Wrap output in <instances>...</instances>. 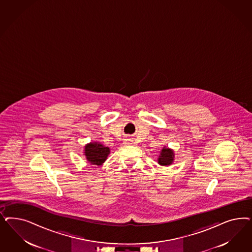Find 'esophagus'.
<instances>
[{
    "label": "esophagus",
    "instance_id": "obj_1",
    "mask_svg": "<svg viewBox=\"0 0 252 252\" xmlns=\"http://www.w3.org/2000/svg\"><path fill=\"white\" fill-rule=\"evenodd\" d=\"M124 141H125V142H127V143H129V142H130V138H129V137H126V138L124 139Z\"/></svg>",
    "mask_w": 252,
    "mask_h": 252
}]
</instances>
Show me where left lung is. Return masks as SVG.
Masks as SVG:
<instances>
[{
    "label": "left lung",
    "instance_id": "8db88e82",
    "mask_svg": "<svg viewBox=\"0 0 252 252\" xmlns=\"http://www.w3.org/2000/svg\"><path fill=\"white\" fill-rule=\"evenodd\" d=\"M173 158H174L173 151L170 148L163 147V149L160 152V156L158 158V161L162 166H168V165H171L173 161Z\"/></svg>",
    "mask_w": 252,
    "mask_h": 252
}]
</instances>
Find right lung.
I'll list each match as a JSON object with an SVG mask.
<instances>
[{
  "mask_svg": "<svg viewBox=\"0 0 252 252\" xmlns=\"http://www.w3.org/2000/svg\"><path fill=\"white\" fill-rule=\"evenodd\" d=\"M84 154L86 156L87 160L92 165H101L106 160L107 156L109 154V148L107 146H103L99 143H90L85 146Z\"/></svg>",
  "mask_w": 252,
  "mask_h": 252,
  "instance_id": "1",
  "label": "right lung"
}]
</instances>
